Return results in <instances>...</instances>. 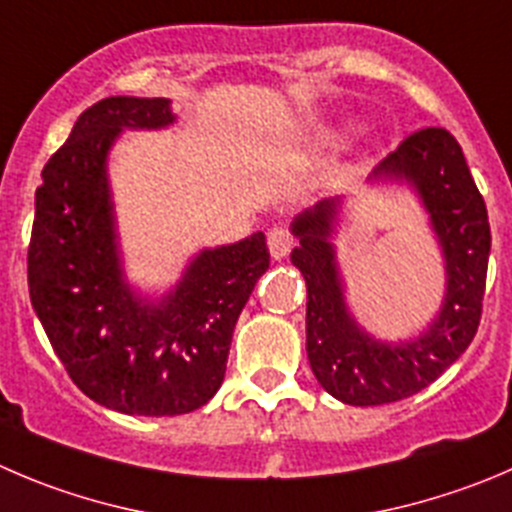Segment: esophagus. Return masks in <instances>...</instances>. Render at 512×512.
Instances as JSON below:
<instances>
[{
	"instance_id": "34e87169",
	"label": "esophagus",
	"mask_w": 512,
	"mask_h": 512,
	"mask_svg": "<svg viewBox=\"0 0 512 512\" xmlns=\"http://www.w3.org/2000/svg\"><path fill=\"white\" fill-rule=\"evenodd\" d=\"M291 248H294V236H291L286 228H274V231L269 233V251L276 261L286 259Z\"/></svg>"
}]
</instances>
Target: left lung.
Wrapping results in <instances>:
<instances>
[{"instance_id":"obj_1","label":"left lung","mask_w":512,"mask_h":512,"mask_svg":"<svg viewBox=\"0 0 512 512\" xmlns=\"http://www.w3.org/2000/svg\"><path fill=\"white\" fill-rule=\"evenodd\" d=\"M369 183L407 186L425 208L445 269L435 319L410 339H377L347 304L334 236L344 198H324L291 221L299 246L291 264L306 281V357L326 392L344 405L374 407L435 382L478 332L490 259L488 208L460 143L442 128L410 135L369 175Z\"/></svg>"}]
</instances>
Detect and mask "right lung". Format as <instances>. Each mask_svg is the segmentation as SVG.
<instances>
[{
    "label": "right lung",
    "mask_w": 512,
    "mask_h": 512,
    "mask_svg": "<svg viewBox=\"0 0 512 512\" xmlns=\"http://www.w3.org/2000/svg\"><path fill=\"white\" fill-rule=\"evenodd\" d=\"M175 123L168 97H105L77 118L34 193L29 299L72 382L123 415L173 417L218 392L238 314L269 269L261 231L203 248L175 286L145 294L125 274L110 150L125 130Z\"/></svg>",
    "instance_id": "obj_1"
}]
</instances>
